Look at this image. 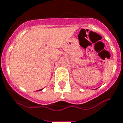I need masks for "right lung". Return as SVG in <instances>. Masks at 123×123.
<instances>
[{"label": "right lung", "instance_id": "add662e5", "mask_svg": "<svg viewBox=\"0 0 123 123\" xmlns=\"http://www.w3.org/2000/svg\"><path fill=\"white\" fill-rule=\"evenodd\" d=\"M41 89H40V90H39V91H41Z\"/></svg>", "mask_w": 123, "mask_h": 123}]
</instances>
